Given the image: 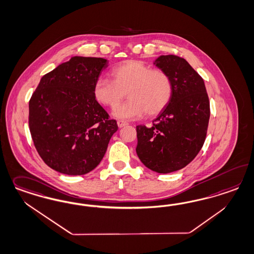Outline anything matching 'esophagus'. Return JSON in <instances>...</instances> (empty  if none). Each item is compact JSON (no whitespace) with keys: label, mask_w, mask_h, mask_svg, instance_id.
I'll return each instance as SVG.
<instances>
[{"label":"esophagus","mask_w":254,"mask_h":254,"mask_svg":"<svg viewBox=\"0 0 254 254\" xmlns=\"http://www.w3.org/2000/svg\"><path fill=\"white\" fill-rule=\"evenodd\" d=\"M117 123H118V126H119V128H123V127H124V126L128 125V123H126V122H123V121H118Z\"/></svg>","instance_id":"esophagus-1"}]
</instances>
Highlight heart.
Wrapping results in <instances>:
<instances>
[{
  "mask_svg": "<svg viewBox=\"0 0 254 254\" xmlns=\"http://www.w3.org/2000/svg\"><path fill=\"white\" fill-rule=\"evenodd\" d=\"M113 80L99 77L93 84V96L99 104L114 108L128 91L130 100L116 108V118L131 121L147 113L162 112L172 98L173 83L169 74L151 69L139 61H127L111 72Z\"/></svg>",
  "mask_w": 254,
  "mask_h": 254,
  "instance_id": "heart-1",
  "label": "heart"
}]
</instances>
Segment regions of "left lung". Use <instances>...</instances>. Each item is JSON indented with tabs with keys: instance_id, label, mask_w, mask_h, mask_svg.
Masks as SVG:
<instances>
[{
	"instance_id": "8db88e82",
	"label": "left lung",
	"mask_w": 254,
	"mask_h": 254,
	"mask_svg": "<svg viewBox=\"0 0 254 254\" xmlns=\"http://www.w3.org/2000/svg\"><path fill=\"white\" fill-rule=\"evenodd\" d=\"M169 74L172 98L149 128L136 126V153L145 166L160 174L185 167L204 145L210 117L205 82L183 58L162 55L153 63Z\"/></svg>"
}]
</instances>
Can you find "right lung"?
I'll return each mask as SVG.
<instances>
[{"instance_id":"add662e5","label":"right lung","mask_w":254,"mask_h":254,"mask_svg":"<svg viewBox=\"0 0 254 254\" xmlns=\"http://www.w3.org/2000/svg\"><path fill=\"white\" fill-rule=\"evenodd\" d=\"M103 58L74 56L45 74L29 103V127L45 164L57 172L79 176L102 161L115 120L93 96V84L107 68Z\"/></svg>"}]
</instances>
